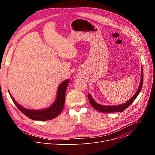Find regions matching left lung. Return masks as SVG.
I'll list each match as a JSON object with an SVG mask.
<instances>
[{"label":"left lung","instance_id":"1","mask_svg":"<svg viewBox=\"0 0 155 155\" xmlns=\"http://www.w3.org/2000/svg\"><path fill=\"white\" fill-rule=\"evenodd\" d=\"M143 69L142 68L140 83V85L139 86V88H138L137 92L134 95V96L132 97L131 99H130L127 102H126V103H124L123 104H121L120 105H118V106H104V105H99V104H97L92 99V97H91L90 94H88V99H89L91 105L93 107V108L94 109H96V110H97V111H99V112H102V113L121 112L124 111L125 109H126L132 102L134 101L136 98L137 97V96L139 95V94L140 93V92L142 90V85H143Z\"/></svg>","mask_w":155,"mask_h":155}]
</instances>
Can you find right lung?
Returning <instances> with one entry per match:
<instances>
[{
  "mask_svg": "<svg viewBox=\"0 0 155 155\" xmlns=\"http://www.w3.org/2000/svg\"><path fill=\"white\" fill-rule=\"evenodd\" d=\"M69 83V80H67L63 81L59 85L58 90L57 97H56V101L51 106H50L49 108L45 110H32L26 109L23 107H22L20 105H19L12 97L10 94V95L14 104L17 107V108L22 113L25 114L26 117H28L30 119H32L34 120H39V121L50 120L58 117L62 112L64 105L66 87H67Z\"/></svg>",
  "mask_w": 155,
  "mask_h": 155,
  "instance_id": "right-lung-1",
  "label": "right lung"
}]
</instances>
